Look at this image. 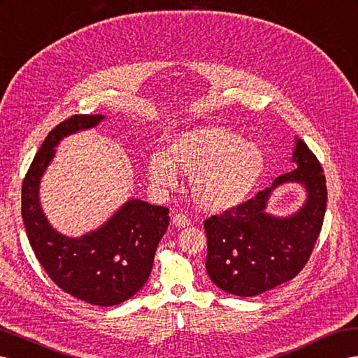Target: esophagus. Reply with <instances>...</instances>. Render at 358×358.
Instances as JSON below:
<instances>
[{
  "instance_id": "obj_1",
  "label": "esophagus",
  "mask_w": 358,
  "mask_h": 358,
  "mask_svg": "<svg viewBox=\"0 0 358 358\" xmlns=\"http://www.w3.org/2000/svg\"><path fill=\"white\" fill-rule=\"evenodd\" d=\"M172 224L176 225V227L185 228V227H187L190 224V219L187 216L182 215V213H177V215H173V217H172Z\"/></svg>"
}]
</instances>
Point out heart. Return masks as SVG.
Returning a JSON list of instances; mask_svg holds the SVG:
<instances>
[{"instance_id":"b5f03b06","label":"heart","mask_w":358,"mask_h":358,"mask_svg":"<svg viewBox=\"0 0 358 358\" xmlns=\"http://www.w3.org/2000/svg\"><path fill=\"white\" fill-rule=\"evenodd\" d=\"M177 167L190 177V195L206 212H225L242 204L260 181L266 159L259 145L245 142L224 127H198L177 136L169 155L152 152L148 177L157 187H172Z\"/></svg>"}]
</instances>
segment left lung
Here are the masks:
<instances>
[{
	"label": "left lung",
	"mask_w": 358,
	"mask_h": 358,
	"mask_svg": "<svg viewBox=\"0 0 358 358\" xmlns=\"http://www.w3.org/2000/svg\"><path fill=\"white\" fill-rule=\"evenodd\" d=\"M296 169L277 177L252 199L204 221L208 277L219 289L237 296H255L286 282L306 266L327 208V185L316 155L295 141ZM289 182L306 189L308 198L295 214L266 212L271 192Z\"/></svg>",
	"instance_id": "obj_1"
}]
</instances>
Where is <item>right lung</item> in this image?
Masks as SVG:
<instances>
[{
  "instance_id": "obj_1",
  "label": "right lung",
  "mask_w": 358,
  "mask_h": 358,
  "mask_svg": "<svg viewBox=\"0 0 358 358\" xmlns=\"http://www.w3.org/2000/svg\"><path fill=\"white\" fill-rule=\"evenodd\" d=\"M104 115H76L52 128L22 182V219L27 237L50 278L69 295L94 306H117L148 280L157 245L169 225V210L128 199L96 230L68 237L45 216L39 186L56 146L69 134L96 127Z\"/></svg>"
}]
</instances>
